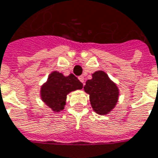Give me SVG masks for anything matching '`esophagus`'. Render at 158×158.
Instances as JSON below:
<instances>
[{
  "label": "esophagus",
  "instance_id": "obj_1",
  "mask_svg": "<svg viewBox=\"0 0 158 158\" xmlns=\"http://www.w3.org/2000/svg\"><path fill=\"white\" fill-rule=\"evenodd\" d=\"M79 81H80V82L82 83L83 85H84V84H85V78H84V77H83V76H79Z\"/></svg>",
  "mask_w": 158,
  "mask_h": 158
}]
</instances>
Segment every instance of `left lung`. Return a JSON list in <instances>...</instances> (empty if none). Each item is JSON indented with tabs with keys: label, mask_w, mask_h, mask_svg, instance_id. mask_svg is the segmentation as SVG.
I'll list each match as a JSON object with an SVG mask.
<instances>
[{
	"label": "left lung",
	"mask_w": 158,
	"mask_h": 158,
	"mask_svg": "<svg viewBox=\"0 0 158 158\" xmlns=\"http://www.w3.org/2000/svg\"><path fill=\"white\" fill-rule=\"evenodd\" d=\"M91 76L92 79L85 82L84 90L90 95L92 110L100 115L108 114L117 103L119 88L104 71H96Z\"/></svg>",
	"instance_id": "8db88e82"
}]
</instances>
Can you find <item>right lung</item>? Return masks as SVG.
<instances>
[{
  "instance_id": "right-lung-1",
  "label": "right lung",
  "mask_w": 158,
  "mask_h": 158,
  "mask_svg": "<svg viewBox=\"0 0 158 158\" xmlns=\"http://www.w3.org/2000/svg\"><path fill=\"white\" fill-rule=\"evenodd\" d=\"M82 88L83 84L73 74L64 76L58 71H53L41 86L40 98L53 112L58 113L64 110L67 96Z\"/></svg>"
}]
</instances>
